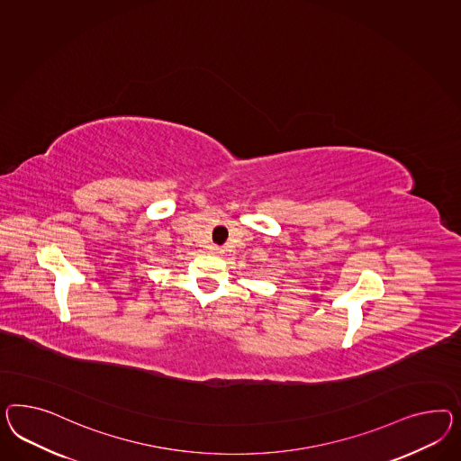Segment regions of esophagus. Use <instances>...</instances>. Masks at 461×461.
Wrapping results in <instances>:
<instances>
[{
    "instance_id": "1",
    "label": "esophagus",
    "mask_w": 461,
    "mask_h": 461,
    "mask_svg": "<svg viewBox=\"0 0 461 461\" xmlns=\"http://www.w3.org/2000/svg\"><path fill=\"white\" fill-rule=\"evenodd\" d=\"M208 249H210L212 255H221V253H223V249H221V247H216V245H212Z\"/></svg>"
}]
</instances>
